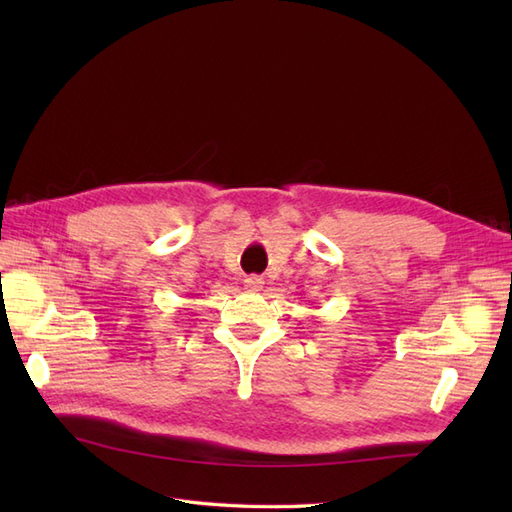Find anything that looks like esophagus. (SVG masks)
I'll use <instances>...</instances> for the list:
<instances>
[{
  "label": "esophagus",
  "mask_w": 512,
  "mask_h": 512,
  "mask_svg": "<svg viewBox=\"0 0 512 512\" xmlns=\"http://www.w3.org/2000/svg\"><path fill=\"white\" fill-rule=\"evenodd\" d=\"M243 284H245V288L247 290H260L262 288V284H265V282H262V277H258V275H247L245 277V280H243Z\"/></svg>",
  "instance_id": "1"
}]
</instances>
